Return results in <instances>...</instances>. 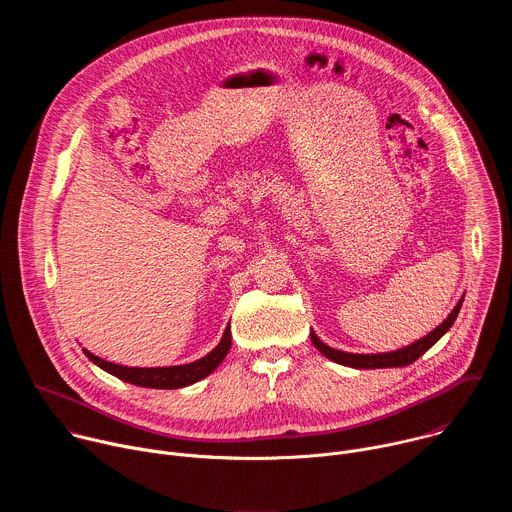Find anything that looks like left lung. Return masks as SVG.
Instances as JSON below:
<instances>
[{
  "label": "left lung",
  "instance_id": "obj_1",
  "mask_svg": "<svg viewBox=\"0 0 512 512\" xmlns=\"http://www.w3.org/2000/svg\"><path fill=\"white\" fill-rule=\"evenodd\" d=\"M462 302L464 298L456 304V308L450 312V316L440 324L435 326L431 332H427L423 338L403 346V348H397V350H391V352H377V354H356V352H344V350H338V348H332L328 344H324L316 332L312 330L310 332V338H312V344L330 360L338 362V364H344V367H352V369H391V367H407V364H411L413 360H417L423 352H427L437 340H440L454 324V320L458 318V312L462 308Z\"/></svg>",
  "mask_w": 512,
  "mask_h": 512
}]
</instances>
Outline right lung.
<instances>
[{
    "mask_svg": "<svg viewBox=\"0 0 512 512\" xmlns=\"http://www.w3.org/2000/svg\"><path fill=\"white\" fill-rule=\"evenodd\" d=\"M231 348V328L225 330L221 342L216 344L214 350H210L206 356L192 360V362H184V364H150V367H129V364H117V362H109L93 352H89L87 348H83V352L87 354V358L91 362H95L97 367H101L103 371H107L109 375L137 385V387H152V389H178V387H186L192 385L204 377H208L218 364L223 362V358L227 356Z\"/></svg>",
    "mask_w": 512,
    "mask_h": 512,
    "instance_id": "add662e5",
    "label": "right lung"
}]
</instances>
